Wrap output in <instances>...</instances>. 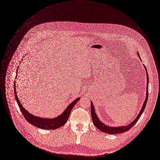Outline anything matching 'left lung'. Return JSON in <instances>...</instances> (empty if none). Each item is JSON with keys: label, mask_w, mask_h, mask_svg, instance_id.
<instances>
[{"label": "left lung", "mask_w": 160, "mask_h": 160, "mask_svg": "<svg viewBox=\"0 0 160 160\" xmlns=\"http://www.w3.org/2000/svg\"><path fill=\"white\" fill-rule=\"evenodd\" d=\"M138 54L139 56V54ZM145 69L147 71V88L146 99H145L144 104H143V106L142 107V109H141L139 114L138 115L137 117L136 118V119L134 121H133L129 125H128L127 126H122V127H113L107 126L105 124H104L103 123H102L99 120V118L98 117V115L95 113V110H94V107L93 106V104H92V102H91V117H92L93 123L101 132L106 133H108V134L122 133H123V132H125L129 130L138 122V120H139L140 116L142 115V114L143 113V111H144V110L145 108L146 104H147V100H148V82H149V78H148L147 68H146V67H145Z\"/></svg>", "instance_id": "8db88e82"}]
</instances>
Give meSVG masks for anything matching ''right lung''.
<instances>
[{
    "instance_id": "obj_1",
    "label": "right lung",
    "mask_w": 160,
    "mask_h": 160,
    "mask_svg": "<svg viewBox=\"0 0 160 160\" xmlns=\"http://www.w3.org/2000/svg\"><path fill=\"white\" fill-rule=\"evenodd\" d=\"M14 83V93H15V99L17 101V102L19 106L20 109V111L22 112V114L23 115L25 118L27 120L28 122H29L30 124L40 128L42 129H47V130H54L56 128H59L63 126L66 122L68 121V119L69 118V116L71 113V110L72 109L73 107L75 106V104L78 102V101L79 100L80 98H78L76 100H74L72 103H71L69 106L66 108V109L63 112V113L60 115L59 116L54 118H41L38 117L36 116H34L32 114H30L29 112H28L20 104L19 102V100L18 99L16 90H15V84Z\"/></svg>"
}]
</instances>
